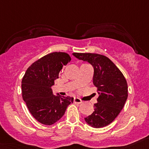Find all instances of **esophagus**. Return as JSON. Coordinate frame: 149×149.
<instances>
[{"label": "esophagus", "mask_w": 149, "mask_h": 149, "mask_svg": "<svg viewBox=\"0 0 149 149\" xmlns=\"http://www.w3.org/2000/svg\"><path fill=\"white\" fill-rule=\"evenodd\" d=\"M73 102L76 103V104H81V103H82V101H81V100H80L79 98L75 97V98L73 99Z\"/></svg>", "instance_id": "esophagus-1"}]
</instances>
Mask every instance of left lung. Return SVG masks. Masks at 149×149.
Wrapping results in <instances>:
<instances>
[{
  "instance_id": "obj_1",
  "label": "left lung",
  "mask_w": 149,
  "mask_h": 149,
  "mask_svg": "<svg viewBox=\"0 0 149 149\" xmlns=\"http://www.w3.org/2000/svg\"><path fill=\"white\" fill-rule=\"evenodd\" d=\"M73 55L94 67L93 83L99 93L98 102L94 105V111L84 118L85 121L96 128L108 125L118 117L127 100L125 78L115 63L104 55L79 52H73Z\"/></svg>"
}]
</instances>
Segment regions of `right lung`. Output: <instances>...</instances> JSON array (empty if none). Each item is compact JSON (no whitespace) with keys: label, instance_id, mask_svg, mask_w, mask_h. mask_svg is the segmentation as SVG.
Segmentation results:
<instances>
[{"label":"right lung","instance_id":"obj_1","mask_svg":"<svg viewBox=\"0 0 149 149\" xmlns=\"http://www.w3.org/2000/svg\"><path fill=\"white\" fill-rule=\"evenodd\" d=\"M71 61L70 55L55 52L33 63L22 81V92L30 113L40 123L50 125L59 120L67 107L73 102L70 97L55 96L51 86L59 78L63 66Z\"/></svg>","mask_w":149,"mask_h":149}]
</instances>
